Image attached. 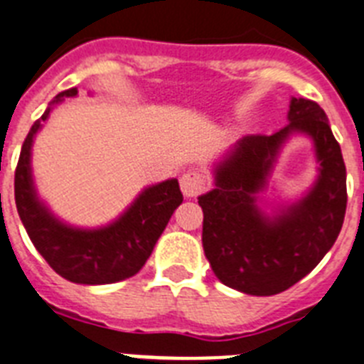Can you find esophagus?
<instances>
[{"mask_svg": "<svg viewBox=\"0 0 364 364\" xmlns=\"http://www.w3.org/2000/svg\"><path fill=\"white\" fill-rule=\"evenodd\" d=\"M206 186H208V178H206L204 173H200L197 169L186 171L182 178H180V189H182L184 197H189V199L203 193Z\"/></svg>", "mask_w": 364, "mask_h": 364, "instance_id": "34e87169", "label": "esophagus"}]
</instances>
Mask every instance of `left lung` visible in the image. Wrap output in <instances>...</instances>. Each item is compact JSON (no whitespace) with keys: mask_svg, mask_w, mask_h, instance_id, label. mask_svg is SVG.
<instances>
[{"mask_svg":"<svg viewBox=\"0 0 364 364\" xmlns=\"http://www.w3.org/2000/svg\"><path fill=\"white\" fill-rule=\"evenodd\" d=\"M315 145L318 176L301 200L266 215L257 195L292 134ZM346 165L326 111L292 98L288 124L272 135H245L214 167V189L199 197L203 247L215 277L249 296L284 292L333 247L346 214Z\"/></svg>","mask_w":364,"mask_h":364,"instance_id":"left-lung-1","label":"left lung"}]
</instances>
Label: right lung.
Here are the masks:
<instances>
[{"instance_id": "1", "label": "right lung", "mask_w": 364, "mask_h": 364, "mask_svg": "<svg viewBox=\"0 0 364 364\" xmlns=\"http://www.w3.org/2000/svg\"><path fill=\"white\" fill-rule=\"evenodd\" d=\"M76 95V87L59 92L31 126L14 173V199L33 245L53 272L70 283L109 284L132 277L145 266L184 197L180 193L178 180L171 178L143 189L115 221L98 229L72 227L57 218L42 203L33 182V139L53 107Z\"/></svg>"}]
</instances>
